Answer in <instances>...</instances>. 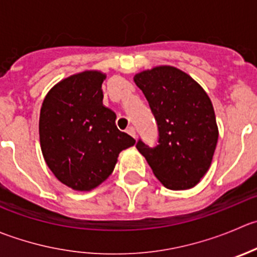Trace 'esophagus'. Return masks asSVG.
I'll return each mask as SVG.
<instances>
[{"label":"esophagus","instance_id":"obj_1","mask_svg":"<svg viewBox=\"0 0 257 257\" xmlns=\"http://www.w3.org/2000/svg\"><path fill=\"white\" fill-rule=\"evenodd\" d=\"M126 133H128L129 136L133 137V138H137V133H136V129H134V126H128V129H126Z\"/></svg>","mask_w":257,"mask_h":257}]
</instances>
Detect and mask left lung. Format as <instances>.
Listing matches in <instances>:
<instances>
[{"mask_svg": "<svg viewBox=\"0 0 257 257\" xmlns=\"http://www.w3.org/2000/svg\"><path fill=\"white\" fill-rule=\"evenodd\" d=\"M134 83L158 125V144L152 148L139 139L137 149L164 187H195L210 168L218 139L207 93L188 74L167 65L136 74Z\"/></svg>", "mask_w": 257, "mask_h": 257, "instance_id": "8db88e82", "label": "left lung"}]
</instances>
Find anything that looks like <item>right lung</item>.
<instances>
[{"mask_svg":"<svg viewBox=\"0 0 257 257\" xmlns=\"http://www.w3.org/2000/svg\"><path fill=\"white\" fill-rule=\"evenodd\" d=\"M105 74L86 70L57 83L45 96L39 133L42 156L61 183L91 191L114 171L123 149L136 141L115 125L103 105Z\"/></svg>","mask_w":257,"mask_h":257,"instance_id":"add662e5","label":"right lung"}]
</instances>
